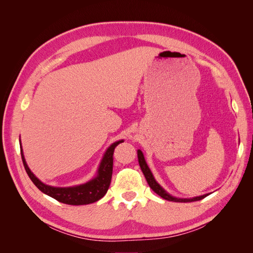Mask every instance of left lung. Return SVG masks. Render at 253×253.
Here are the masks:
<instances>
[{
  "mask_svg": "<svg viewBox=\"0 0 253 253\" xmlns=\"http://www.w3.org/2000/svg\"><path fill=\"white\" fill-rule=\"evenodd\" d=\"M138 159H139V165L141 167V170H142V172H143L144 176L147 180V184L150 185L151 188L163 199L168 200V201H172V202H193V201H200V200L204 199L206 196H209V194H204V196L197 197V198H193V199H178V198H174V197L170 196V194L167 193L163 188H161L160 185L156 182V180H155L153 174L150 170V168L147 167V165L145 163L143 153H142L140 150H138Z\"/></svg>",
  "mask_w": 253,
  "mask_h": 253,
  "instance_id": "1",
  "label": "left lung"
}]
</instances>
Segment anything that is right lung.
Returning a JSON list of instances; mask_svg holds the SVG:
<instances>
[{"label": "right lung", "mask_w": 253, "mask_h": 253, "mask_svg": "<svg viewBox=\"0 0 253 253\" xmlns=\"http://www.w3.org/2000/svg\"><path fill=\"white\" fill-rule=\"evenodd\" d=\"M122 142L123 140L115 142V143H113L108 148L99 166L98 174H97V176L95 178L89 180V182L85 184L75 187H64V188H60V187H51L48 185H44L29 169L22 154V147L21 158L23 161L24 169L27 171L29 177L42 192L48 194L49 197L53 198L64 204L85 205L96 202V201L101 199L107 193L112 178L113 153L115 147L120 143H122Z\"/></svg>", "instance_id": "right-lung-1"}]
</instances>
